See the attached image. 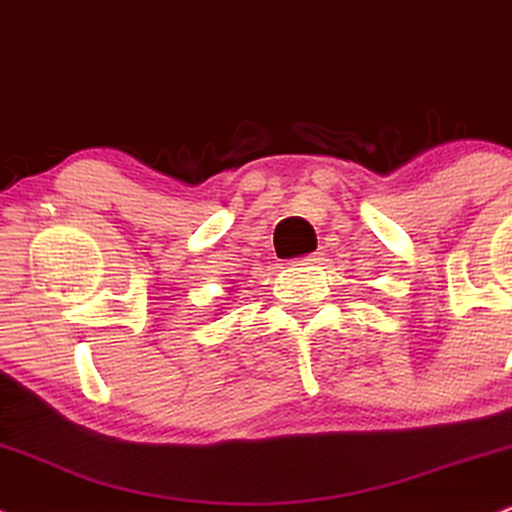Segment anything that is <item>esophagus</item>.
<instances>
[{
	"label": "esophagus",
	"instance_id": "34e87169",
	"mask_svg": "<svg viewBox=\"0 0 512 512\" xmlns=\"http://www.w3.org/2000/svg\"><path fill=\"white\" fill-rule=\"evenodd\" d=\"M294 266H311V263H316L314 256H302V258H294Z\"/></svg>",
	"mask_w": 512,
	"mask_h": 512
}]
</instances>
